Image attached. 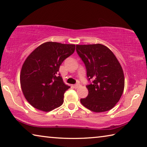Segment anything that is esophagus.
Listing matches in <instances>:
<instances>
[{"mask_svg":"<svg viewBox=\"0 0 147 147\" xmlns=\"http://www.w3.org/2000/svg\"><path fill=\"white\" fill-rule=\"evenodd\" d=\"M80 87V85L78 84H77L74 85V87L75 88V89H78V88H79Z\"/></svg>","mask_w":147,"mask_h":147,"instance_id":"34e87169","label":"esophagus"}]
</instances>
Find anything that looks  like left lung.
Returning <instances> with one entry per match:
<instances>
[{"mask_svg":"<svg viewBox=\"0 0 147 147\" xmlns=\"http://www.w3.org/2000/svg\"><path fill=\"white\" fill-rule=\"evenodd\" d=\"M76 52L85 63L89 91L80 102L95 113L111 110L118 102L125 87L123 71L114 53L100 44L76 45Z\"/></svg>","mask_w":147,"mask_h":147,"instance_id":"1","label":"left lung"}]
</instances>
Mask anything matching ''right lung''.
I'll list each match as a JSON object with an SVG mask.
<instances>
[{"label": "right lung", "instance_id": "add662e5", "mask_svg": "<svg viewBox=\"0 0 147 147\" xmlns=\"http://www.w3.org/2000/svg\"><path fill=\"white\" fill-rule=\"evenodd\" d=\"M74 50V44L47 42L26 58L20 72V85L26 99L33 107L49 112L62 105L63 95L70 87L57 73L63 60Z\"/></svg>", "mask_w": 147, "mask_h": 147}]
</instances>
